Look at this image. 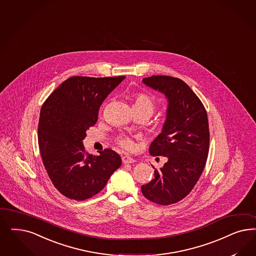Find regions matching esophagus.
<instances>
[{
  "label": "esophagus",
  "instance_id": "esophagus-1",
  "mask_svg": "<svg viewBox=\"0 0 256 256\" xmlns=\"http://www.w3.org/2000/svg\"><path fill=\"white\" fill-rule=\"evenodd\" d=\"M122 159L124 164H131L134 162V159H132V157L128 156H124Z\"/></svg>",
  "mask_w": 256,
  "mask_h": 256
}]
</instances>
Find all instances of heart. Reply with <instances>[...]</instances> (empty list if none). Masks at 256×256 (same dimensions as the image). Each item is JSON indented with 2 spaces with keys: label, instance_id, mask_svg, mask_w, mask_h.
<instances>
[{
  "label": "heart",
  "instance_id": "b5f03b06",
  "mask_svg": "<svg viewBox=\"0 0 256 256\" xmlns=\"http://www.w3.org/2000/svg\"><path fill=\"white\" fill-rule=\"evenodd\" d=\"M132 109L134 112H144L148 116L152 115L156 110V102L148 95L145 93H134L132 95ZM118 144L126 150L132 148V142L127 136H120L118 138Z\"/></svg>",
  "mask_w": 256,
  "mask_h": 256
}]
</instances>
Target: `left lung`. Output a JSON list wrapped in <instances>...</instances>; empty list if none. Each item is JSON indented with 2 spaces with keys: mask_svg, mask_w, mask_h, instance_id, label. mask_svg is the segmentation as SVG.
Segmentation results:
<instances>
[{
  "mask_svg": "<svg viewBox=\"0 0 256 256\" xmlns=\"http://www.w3.org/2000/svg\"><path fill=\"white\" fill-rule=\"evenodd\" d=\"M168 99L162 132L152 142V156H166L154 178L141 186L145 198L160 206L176 204L186 198L197 184L206 164L209 125L206 108L198 96L179 78L152 75L142 80Z\"/></svg>",
  "mask_w": 256,
  "mask_h": 256,
  "instance_id": "obj_1",
  "label": "left lung"
}]
</instances>
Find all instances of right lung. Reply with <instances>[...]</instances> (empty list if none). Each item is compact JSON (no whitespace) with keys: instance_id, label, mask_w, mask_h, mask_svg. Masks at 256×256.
<instances>
[{"instance_id":"1","label":"right lung","mask_w":256,"mask_h":256,"mask_svg":"<svg viewBox=\"0 0 256 256\" xmlns=\"http://www.w3.org/2000/svg\"><path fill=\"white\" fill-rule=\"evenodd\" d=\"M124 78L70 77L42 106L38 128L42 162L54 188L66 198H91L122 165L113 150L92 156L84 150L82 140L97 122L102 102Z\"/></svg>"}]
</instances>
